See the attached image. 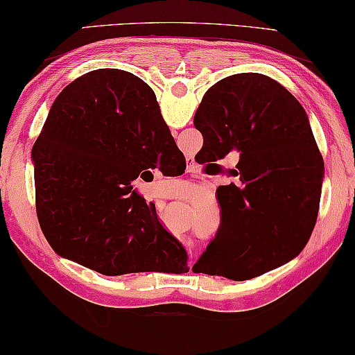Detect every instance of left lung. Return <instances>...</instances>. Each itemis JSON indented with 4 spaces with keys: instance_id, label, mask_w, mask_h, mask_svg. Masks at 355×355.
Here are the masks:
<instances>
[{
    "instance_id": "1",
    "label": "left lung",
    "mask_w": 355,
    "mask_h": 355,
    "mask_svg": "<svg viewBox=\"0 0 355 355\" xmlns=\"http://www.w3.org/2000/svg\"><path fill=\"white\" fill-rule=\"evenodd\" d=\"M193 125L209 160L240 153L241 182L216 192L220 225L195 274L250 280L300 254L317 220L323 158L296 97L266 75H230L205 92Z\"/></svg>"
}]
</instances>
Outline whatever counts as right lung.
I'll return each instance as SVG.
<instances>
[{
	"label": "right lung",
	"mask_w": 355,
	"mask_h": 355,
	"mask_svg": "<svg viewBox=\"0 0 355 355\" xmlns=\"http://www.w3.org/2000/svg\"><path fill=\"white\" fill-rule=\"evenodd\" d=\"M169 153L184 157L141 78L101 69L71 81L32 150L38 220L55 253L112 277L189 272L181 241L132 189Z\"/></svg>",
	"instance_id": "obj_1"
}]
</instances>
